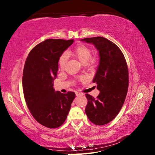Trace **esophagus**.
Returning a JSON list of instances; mask_svg holds the SVG:
<instances>
[{"label": "esophagus", "instance_id": "obj_1", "mask_svg": "<svg viewBox=\"0 0 155 155\" xmlns=\"http://www.w3.org/2000/svg\"><path fill=\"white\" fill-rule=\"evenodd\" d=\"M76 95H77V96H80V95H82V93H80V92H76Z\"/></svg>", "mask_w": 155, "mask_h": 155}]
</instances>
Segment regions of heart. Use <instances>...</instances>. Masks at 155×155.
<instances>
[{"mask_svg": "<svg viewBox=\"0 0 155 155\" xmlns=\"http://www.w3.org/2000/svg\"><path fill=\"white\" fill-rule=\"evenodd\" d=\"M68 54H71L73 56L81 61L82 64H86L88 62L89 66L93 67L97 63L98 59L96 57H92L91 50L88 47L84 45H80L75 48L73 51H69L67 52ZM67 61V53H63L61 55L59 59V67L61 70H63L65 68ZM82 80L85 79L84 77H81Z\"/></svg>", "mask_w": 155, "mask_h": 155, "instance_id": "b5f03b06", "label": "heart"}]
</instances>
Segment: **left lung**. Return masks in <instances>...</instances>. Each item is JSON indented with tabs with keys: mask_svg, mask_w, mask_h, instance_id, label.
<instances>
[{
	"mask_svg": "<svg viewBox=\"0 0 155 155\" xmlns=\"http://www.w3.org/2000/svg\"><path fill=\"white\" fill-rule=\"evenodd\" d=\"M94 44L100 55V63L93 79L100 91L94 98L86 94L88 100L85 113L92 123L103 125L117 116L124 105L129 86L126 60L118 47L104 37L81 39Z\"/></svg>",
	"mask_w": 155,
	"mask_h": 155,
	"instance_id": "8db88e82",
	"label": "left lung"
}]
</instances>
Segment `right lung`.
I'll list each match as a JSON object with an SVG mask.
<instances>
[{
	"instance_id": "obj_1",
	"label": "right lung",
	"mask_w": 155,
	"mask_h": 155,
	"mask_svg": "<svg viewBox=\"0 0 155 155\" xmlns=\"http://www.w3.org/2000/svg\"><path fill=\"white\" fill-rule=\"evenodd\" d=\"M73 39H48L39 43L28 54L25 62L22 85L25 100L32 116L48 128L60 127L65 121L75 98L74 92H55L59 59Z\"/></svg>"
}]
</instances>
